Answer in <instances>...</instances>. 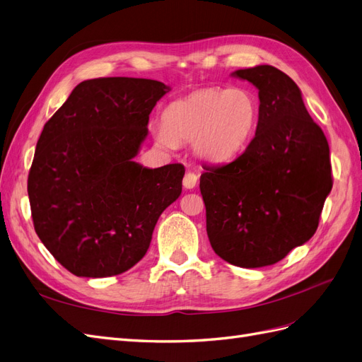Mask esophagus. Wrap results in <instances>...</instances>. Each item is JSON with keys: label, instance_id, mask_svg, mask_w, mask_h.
<instances>
[{"label": "esophagus", "instance_id": "34e87169", "mask_svg": "<svg viewBox=\"0 0 362 362\" xmlns=\"http://www.w3.org/2000/svg\"><path fill=\"white\" fill-rule=\"evenodd\" d=\"M196 182H198V175H196L194 172L185 173V177L182 180V184H184L185 189H194Z\"/></svg>", "mask_w": 362, "mask_h": 362}]
</instances>
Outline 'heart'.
I'll return each instance as SVG.
<instances>
[{
  "mask_svg": "<svg viewBox=\"0 0 362 362\" xmlns=\"http://www.w3.org/2000/svg\"><path fill=\"white\" fill-rule=\"evenodd\" d=\"M258 120L259 101L254 92L246 87H210L169 104L154 139L164 149L192 141L199 158L223 163L247 148Z\"/></svg>",
  "mask_w": 362,
  "mask_h": 362,
  "instance_id": "b5f03b06",
  "label": "heart"
}]
</instances>
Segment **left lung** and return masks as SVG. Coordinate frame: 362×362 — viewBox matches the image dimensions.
Returning <instances> with one entry per match:
<instances>
[{
	"label": "left lung",
	"mask_w": 362,
	"mask_h": 362,
	"mask_svg": "<svg viewBox=\"0 0 362 362\" xmlns=\"http://www.w3.org/2000/svg\"><path fill=\"white\" fill-rule=\"evenodd\" d=\"M233 76L258 89L259 120L246 151L201 175L206 234L222 259L272 266L314 235L332 189L329 145L287 74L259 64Z\"/></svg>",
	"instance_id": "1"
}]
</instances>
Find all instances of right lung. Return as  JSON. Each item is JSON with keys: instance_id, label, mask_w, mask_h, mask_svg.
<instances>
[{"instance_id": "obj_1", "label": "right lung", "mask_w": 362, "mask_h": 362, "mask_svg": "<svg viewBox=\"0 0 362 362\" xmlns=\"http://www.w3.org/2000/svg\"><path fill=\"white\" fill-rule=\"evenodd\" d=\"M170 87L110 76L80 83L43 127L28 173L40 242L75 276L107 278L145 257L161 213L182 190V164L133 158Z\"/></svg>"}]
</instances>
